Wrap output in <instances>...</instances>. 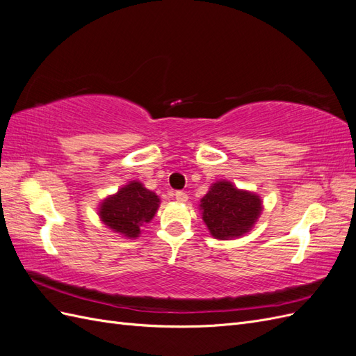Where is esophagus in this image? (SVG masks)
Returning a JSON list of instances; mask_svg holds the SVG:
<instances>
[{
  "mask_svg": "<svg viewBox=\"0 0 356 356\" xmlns=\"http://www.w3.org/2000/svg\"><path fill=\"white\" fill-rule=\"evenodd\" d=\"M175 199H177L178 202H187L188 196H187V193H186V191L178 190V191H175Z\"/></svg>",
  "mask_w": 356,
  "mask_h": 356,
  "instance_id": "esophagus-1",
  "label": "esophagus"
}]
</instances>
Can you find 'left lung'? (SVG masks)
Instances as JSON below:
<instances>
[{"mask_svg":"<svg viewBox=\"0 0 356 356\" xmlns=\"http://www.w3.org/2000/svg\"><path fill=\"white\" fill-rule=\"evenodd\" d=\"M203 221L215 239L227 241L251 230L261 213V200L254 193L242 191L230 182H215L200 200Z\"/></svg>","mask_w":356,"mask_h":356,"instance_id":"obj_1","label":"left lung"}]
</instances>
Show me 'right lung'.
<instances>
[{
    "mask_svg": "<svg viewBox=\"0 0 356 356\" xmlns=\"http://www.w3.org/2000/svg\"><path fill=\"white\" fill-rule=\"evenodd\" d=\"M159 197L143 187L141 182H131L117 195L102 202L99 211L104 224L126 238H138L141 225L152 221L159 208Z\"/></svg>",
    "mask_w": 356,
    "mask_h": 356,
    "instance_id": "add662e5",
    "label": "right lung"
}]
</instances>
